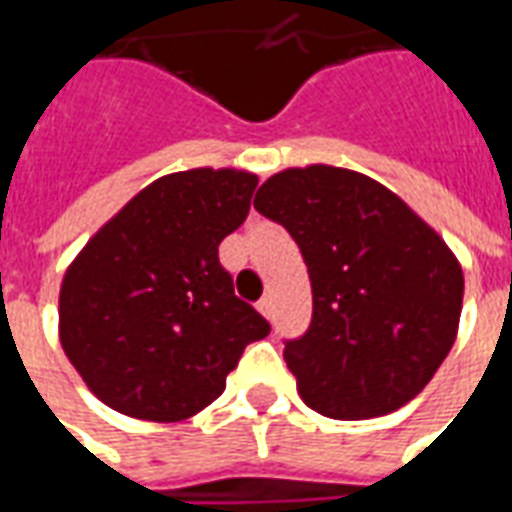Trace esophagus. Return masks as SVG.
<instances>
[{"mask_svg": "<svg viewBox=\"0 0 512 512\" xmlns=\"http://www.w3.org/2000/svg\"><path fill=\"white\" fill-rule=\"evenodd\" d=\"M259 311H262L264 317H267V320H273L275 317V303H273V297L267 295V297H262V300H259Z\"/></svg>", "mask_w": 512, "mask_h": 512, "instance_id": "obj_1", "label": "esophagus"}]
</instances>
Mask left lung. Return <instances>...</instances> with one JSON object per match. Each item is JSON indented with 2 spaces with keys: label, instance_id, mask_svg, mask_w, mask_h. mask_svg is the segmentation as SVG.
<instances>
[{
  "label": "left lung",
  "instance_id": "1",
  "mask_svg": "<svg viewBox=\"0 0 512 512\" xmlns=\"http://www.w3.org/2000/svg\"><path fill=\"white\" fill-rule=\"evenodd\" d=\"M253 206L292 234L314 314L284 347L308 408L331 419L397 411L455 344L463 270L400 195L355 170L308 165L264 181Z\"/></svg>",
  "mask_w": 512,
  "mask_h": 512
}]
</instances>
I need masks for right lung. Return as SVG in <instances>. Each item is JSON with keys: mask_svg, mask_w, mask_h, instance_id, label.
<instances>
[{"mask_svg": "<svg viewBox=\"0 0 512 512\" xmlns=\"http://www.w3.org/2000/svg\"><path fill=\"white\" fill-rule=\"evenodd\" d=\"M248 170L195 168L140 190L90 237L60 286V342L112 411L181 422L226 389L270 322L234 295L220 242L250 212Z\"/></svg>", "mask_w": 512, "mask_h": 512, "instance_id": "right-lung-1", "label": "right lung"}]
</instances>
